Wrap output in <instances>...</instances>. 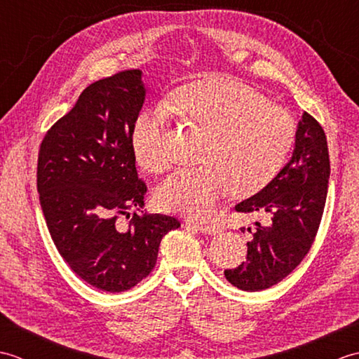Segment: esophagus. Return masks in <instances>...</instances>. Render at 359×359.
<instances>
[{
    "mask_svg": "<svg viewBox=\"0 0 359 359\" xmlns=\"http://www.w3.org/2000/svg\"><path fill=\"white\" fill-rule=\"evenodd\" d=\"M187 225H193L194 228H197L201 233L205 234H217L220 231V228L217 225H208V224H194V222H189Z\"/></svg>",
    "mask_w": 359,
    "mask_h": 359,
    "instance_id": "esophagus-1",
    "label": "esophagus"
}]
</instances>
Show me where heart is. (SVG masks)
Segmentation results:
<instances>
[{
	"label": "heart",
	"instance_id": "obj_1",
	"mask_svg": "<svg viewBox=\"0 0 359 359\" xmlns=\"http://www.w3.org/2000/svg\"><path fill=\"white\" fill-rule=\"evenodd\" d=\"M168 108L207 134L199 168H180L158 185L156 199L166 211L207 217L230 187L251 196L269 185L292 149L296 128L292 116L239 81L208 77L179 88ZM162 106L137 116L131 131L135 163L144 171L163 165Z\"/></svg>",
	"mask_w": 359,
	"mask_h": 359
}]
</instances>
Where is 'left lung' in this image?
<instances>
[{
  "mask_svg": "<svg viewBox=\"0 0 359 359\" xmlns=\"http://www.w3.org/2000/svg\"><path fill=\"white\" fill-rule=\"evenodd\" d=\"M329 177L325 133L304 112L290 162L257 194L236 205L239 212L266 215L269 224L256 222L253 239L247 242V262L224 271L230 284L245 292H261L302 262L321 224Z\"/></svg>",
  "mask_w": 359,
  "mask_h": 359,
  "instance_id": "8db88e82",
  "label": "left lung"
}]
</instances>
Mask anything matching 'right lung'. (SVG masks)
I'll list each match as a JSON object with an SVG mask.
<instances>
[{"instance_id": "1", "label": "right lung", "mask_w": 359, "mask_h": 359, "mask_svg": "<svg viewBox=\"0 0 359 359\" xmlns=\"http://www.w3.org/2000/svg\"><path fill=\"white\" fill-rule=\"evenodd\" d=\"M142 71L98 80L80 94L38 152L36 188L50 238L71 270L102 292L120 293L152 271L175 217L143 212L147 185L131 149L144 102ZM135 215L128 224L121 220Z\"/></svg>"}]
</instances>
